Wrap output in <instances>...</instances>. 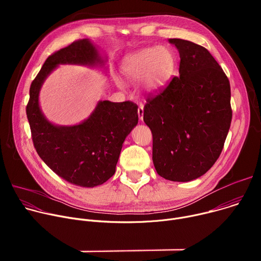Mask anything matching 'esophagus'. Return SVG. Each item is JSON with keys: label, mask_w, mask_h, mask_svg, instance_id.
Wrapping results in <instances>:
<instances>
[{"label": "esophagus", "mask_w": 261, "mask_h": 261, "mask_svg": "<svg viewBox=\"0 0 261 261\" xmlns=\"http://www.w3.org/2000/svg\"><path fill=\"white\" fill-rule=\"evenodd\" d=\"M137 114H138V117L140 120L143 119V105L140 104L139 107H138V110H137Z\"/></svg>", "instance_id": "obj_1"}]
</instances>
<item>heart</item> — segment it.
<instances>
[{"instance_id": "1", "label": "heart", "mask_w": 261, "mask_h": 261, "mask_svg": "<svg viewBox=\"0 0 261 261\" xmlns=\"http://www.w3.org/2000/svg\"><path fill=\"white\" fill-rule=\"evenodd\" d=\"M174 64V56L169 48L164 46L148 47L125 59L122 72L130 82L142 81L144 90L154 92L169 80ZM117 84L122 87L121 81L118 80Z\"/></svg>"}]
</instances>
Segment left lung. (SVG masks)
<instances>
[{
	"label": "left lung",
	"mask_w": 261,
	"mask_h": 261,
	"mask_svg": "<svg viewBox=\"0 0 261 261\" xmlns=\"http://www.w3.org/2000/svg\"><path fill=\"white\" fill-rule=\"evenodd\" d=\"M169 42L179 54V76L148 95L143 121L153 134L157 173L189 181L204 174L224 146L232 119L230 84L206 48L182 39Z\"/></svg>",
	"instance_id": "obj_1"
}]
</instances>
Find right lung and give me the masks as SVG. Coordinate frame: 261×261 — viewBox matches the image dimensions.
Instances as JSON below:
<instances>
[{"mask_svg": "<svg viewBox=\"0 0 261 261\" xmlns=\"http://www.w3.org/2000/svg\"><path fill=\"white\" fill-rule=\"evenodd\" d=\"M59 64L103 65L89 39L74 41L47 58L32 82L27 105L34 146L44 163L70 184L93 188L116 172L123 142L138 123V106L131 102L99 101L92 115L74 126L48 122L39 106V92Z\"/></svg>", "mask_w": 261, "mask_h": 261, "instance_id": "obj_1", "label": "right lung"}]
</instances>
